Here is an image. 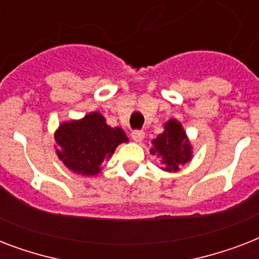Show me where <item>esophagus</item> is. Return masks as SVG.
<instances>
[{
    "mask_svg": "<svg viewBox=\"0 0 259 259\" xmlns=\"http://www.w3.org/2000/svg\"><path fill=\"white\" fill-rule=\"evenodd\" d=\"M132 138H133V141L136 142H142V140L145 138V133L141 132V130H136L132 133Z\"/></svg>",
    "mask_w": 259,
    "mask_h": 259,
    "instance_id": "1",
    "label": "esophagus"
}]
</instances>
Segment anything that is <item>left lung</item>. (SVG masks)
<instances>
[{
  "mask_svg": "<svg viewBox=\"0 0 259 259\" xmlns=\"http://www.w3.org/2000/svg\"><path fill=\"white\" fill-rule=\"evenodd\" d=\"M150 154L160 161L164 172H179L183 165L193 158V148L184 127L176 118L164 123V132L152 140Z\"/></svg>",
  "mask_w": 259,
  "mask_h": 259,
  "instance_id": "left-lung-1",
  "label": "left lung"
}]
</instances>
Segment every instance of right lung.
I'll return each instance as SVG.
<instances>
[{
    "mask_svg": "<svg viewBox=\"0 0 259 259\" xmlns=\"http://www.w3.org/2000/svg\"><path fill=\"white\" fill-rule=\"evenodd\" d=\"M123 142H129L125 132L107 125L98 111L62 122L55 130V152L59 160L72 173L87 177L102 172V162L111 158Z\"/></svg>",
    "mask_w": 259,
    "mask_h": 259,
    "instance_id": "add662e5",
    "label": "right lung"
}]
</instances>
